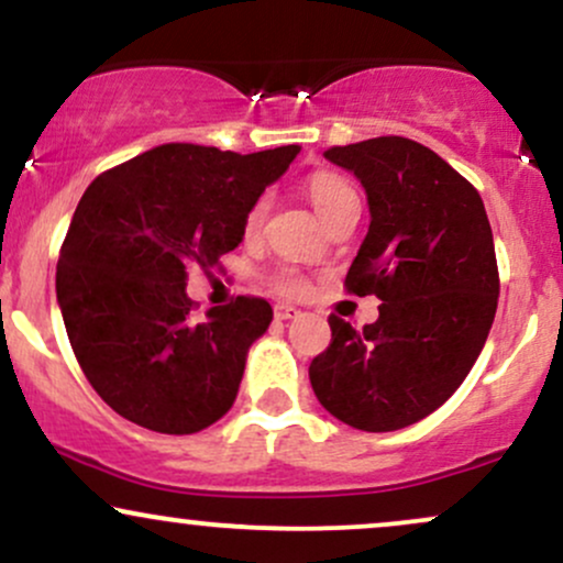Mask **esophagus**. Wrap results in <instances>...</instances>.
I'll use <instances>...</instances> for the list:
<instances>
[{
    "label": "esophagus",
    "mask_w": 563,
    "mask_h": 563,
    "mask_svg": "<svg viewBox=\"0 0 563 563\" xmlns=\"http://www.w3.org/2000/svg\"><path fill=\"white\" fill-rule=\"evenodd\" d=\"M299 314H301V309L290 307V303H277V307H275V318L277 320H294V318H299Z\"/></svg>",
    "instance_id": "esophagus-1"
}]
</instances>
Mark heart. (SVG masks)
<instances>
[{
  "instance_id": "heart-1",
  "label": "heart",
  "mask_w": 563,
  "mask_h": 563,
  "mask_svg": "<svg viewBox=\"0 0 563 563\" xmlns=\"http://www.w3.org/2000/svg\"><path fill=\"white\" fill-rule=\"evenodd\" d=\"M307 196L312 200L314 211H318L320 219L325 224H331L335 217L344 214L349 209H360V196L354 190L349 179L341 177V174H331V172H320L314 177H309L307 183ZM267 198H256L251 203V209L245 211L243 219V232L245 238H256L260 235L264 217H267ZM269 288L277 290L283 296H303L309 288V280L303 277L296 267H277L273 275L267 277Z\"/></svg>"
}]
</instances>
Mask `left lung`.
I'll return each instance as SVG.
<instances>
[{"label":"left lung","mask_w":563,"mask_h":563,"mask_svg":"<svg viewBox=\"0 0 563 563\" xmlns=\"http://www.w3.org/2000/svg\"><path fill=\"white\" fill-rule=\"evenodd\" d=\"M322 156L367 192L371 228L344 286L380 307L363 331L328 318L309 380L339 421L405 429L448 402L487 341L500 294L493 228L476 187L421 142L391 134Z\"/></svg>","instance_id":"8db88e82"}]
</instances>
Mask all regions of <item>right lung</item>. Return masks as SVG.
<instances>
[{"label":"right lung","mask_w":563,"mask_h":563,"mask_svg":"<svg viewBox=\"0 0 563 563\" xmlns=\"http://www.w3.org/2000/svg\"><path fill=\"white\" fill-rule=\"evenodd\" d=\"M299 151L241 156L172 142L87 187L60 245L57 303L84 376L121 418L196 434L235 402L273 307L238 296L196 320L187 264L211 269L238 249L245 211Z\"/></svg>","instance_id":"right-lung-1"}]
</instances>
